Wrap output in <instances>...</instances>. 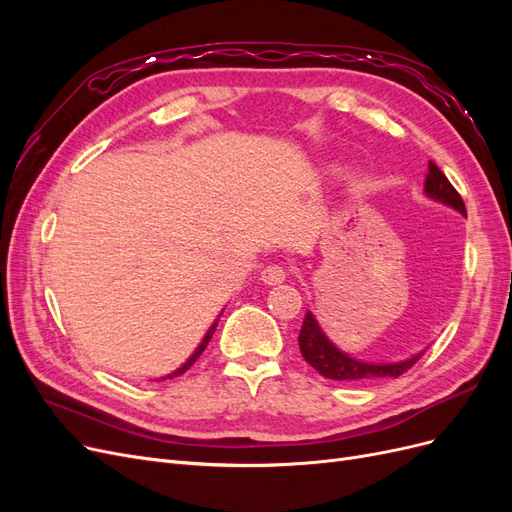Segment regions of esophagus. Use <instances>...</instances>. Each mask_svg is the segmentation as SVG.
Returning <instances> with one entry per match:
<instances>
[{
    "instance_id": "esophagus-1",
    "label": "esophagus",
    "mask_w": 512,
    "mask_h": 512,
    "mask_svg": "<svg viewBox=\"0 0 512 512\" xmlns=\"http://www.w3.org/2000/svg\"><path fill=\"white\" fill-rule=\"evenodd\" d=\"M288 275L290 273L284 265H269V267L262 269V282L269 284V286H275V284L286 282Z\"/></svg>"
}]
</instances>
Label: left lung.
<instances>
[{
	"instance_id": "1",
	"label": "left lung",
	"mask_w": 512,
	"mask_h": 512,
	"mask_svg": "<svg viewBox=\"0 0 512 512\" xmlns=\"http://www.w3.org/2000/svg\"><path fill=\"white\" fill-rule=\"evenodd\" d=\"M425 192L440 200V203H446L455 207L466 215V205H463V198L459 192L453 188V183L446 179V175L438 168L436 162L429 160V170L425 175ZM299 346L303 359L312 365L320 376L329 378V380H339V382H363V380H376V378H399L401 374H406L412 365L421 359L425 354L412 356L408 361L401 363H391V365H374V363H363L350 359L348 354L339 352L324 333L320 331L318 322L314 320L312 314H305L303 327L299 333Z\"/></svg>"
}]
</instances>
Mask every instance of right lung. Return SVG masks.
<instances>
[{"label":"right lung","mask_w":512,"mask_h":512,"mask_svg":"<svg viewBox=\"0 0 512 512\" xmlns=\"http://www.w3.org/2000/svg\"><path fill=\"white\" fill-rule=\"evenodd\" d=\"M215 327H218V320H215V322H213V327H211V329L207 331V335H205V339H203V344H200V346H198V350H196V352H194V354L190 356V359H188V363H183V367H179L177 371H173V374H170V376H166V378H177V376L185 374V371H188V369H190V367H192V365L196 363V359H198V356H200V354H203V350L207 348V344H209V339L213 337V333H215ZM162 380H164V378H162Z\"/></svg>","instance_id":"add662e5"}]
</instances>
